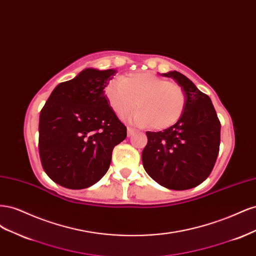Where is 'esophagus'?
<instances>
[{
  "mask_svg": "<svg viewBox=\"0 0 256 256\" xmlns=\"http://www.w3.org/2000/svg\"><path fill=\"white\" fill-rule=\"evenodd\" d=\"M134 132H136V130H134V129L130 128V127H128V128H127V134H128V136L134 134Z\"/></svg>",
  "mask_w": 256,
  "mask_h": 256,
  "instance_id": "esophagus-1",
  "label": "esophagus"
}]
</instances>
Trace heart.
<instances>
[{
	"label": "heart",
	"mask_w": 256,
	"mask_h": 256,
	"mask_svg": "<svg viewBox=\"0 0 256 256\" xmlns=\"http://www.w3.org/2000/svg\"><path fill=\"white\" fill-rule=\"evenodd\" d=\"M106 97L116 115L125 116L136 106L138 110L129 116L134 125L162 130L173 126L182 118L186 94L180 85L170 82L148 72L127 74L111 81L106 88Z\"/></svg>",
	"instance_id": "heart-1"
}]
</instances>
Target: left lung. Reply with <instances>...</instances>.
<instances>
[{"label":"left lung","mask_w":256,"mask_h":256,"mask_svg":"<svg viewBox=\"0 0 256 256\" xmlns=\"http://www.w3.org/2000/svg\"><path fill=\"white\" fill-rule=\"evenodd\" d=\"M161 76L182 88L186 106L182 118L164 131H147L142 152L146 173L171 190H187L212 173L219 154L221 125L210 98L176 70Z\"/></svg>","instance_id":"1"}]
</instances>
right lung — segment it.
<instances>
[{"mask_svg":"<svg viewBox=\"0 0 256 256\" xmlns=\"http://www.w3.org/2000/svg\"><path fill=\"white\" fill-rule=\"evenodd\" d=\"M115 69L86 68L53 90L40 115V156L58 184L84 189L109 170L114 147L127 128L108 104L104 88Z\"/></svg>","mask_w":256,"mask_h":256,"instance_id":"right-lung-1","label":"right lung"}]
</instances>
